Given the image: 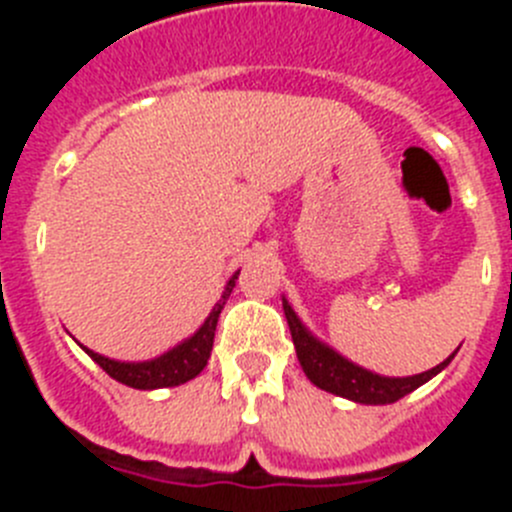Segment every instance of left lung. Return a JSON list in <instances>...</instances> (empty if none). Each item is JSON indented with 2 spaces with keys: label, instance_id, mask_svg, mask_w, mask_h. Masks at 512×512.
Wrapping results in <instances>:
<instances>
[{
  "label": "left lung",
  "instance_id": "left-lung-1",
  "mask_svg": "<svg viewBox=\"0 0 512 512\" xmlns=\"http://www.w3.org/2000/svg\"><path fill=\"white\" fill-rule=\"evenodd\" d=\"M282 305L284 315H287L289 333H292V341H295L297 348V359H300L307 379H310L315 387H320V390L333 392V395L338 397H348V400L364 402V405H390V402H397L400 397L418 390L420 384H425L431 377H436L443 366L454 359V354H451L446 361H441V364L428 369V372L415 374V377H379V374L366 372L361 366L351 364L348 359L338 356L333 348L320 343L318 338H312L305 330V325L300 323V318L295 315V310L289 307V302L284 300Z\"/></svg>",
  "mask_w": 512,
  "mask_h": 512
}]
</instances>
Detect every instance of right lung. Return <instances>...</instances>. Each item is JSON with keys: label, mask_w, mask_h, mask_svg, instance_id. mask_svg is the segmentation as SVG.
I'll use <instances>...</instances> for the list:
<instances>
[{"label": "right lung", "mask_w": 512, "mask_h": 512, "mask_svg": "<svg viewBox=\"0 0 512 512\" xmlns=\"http://www.w3.org/2000/svg\"><path fill=\"white\" fill-rule=\"evenodd\" d=\"M235 279H238V274H233V279H230L228 287H225L220 302L212 307L210 318L205 320V325H202L189 341H184L182 346H176L169 354L158 356V359L153 361H143V364H125V361L104 359V356L94 354L89 348L87 354L92 356L112 379L128 384V387H135V390H156V387H176V384L189 382V379L197 377V374L207 366L212 341H215L217 318H220V310H223L225 300H228L230 292H233Z\"/></svg>", "instance_id": "1"}]
</instances>
